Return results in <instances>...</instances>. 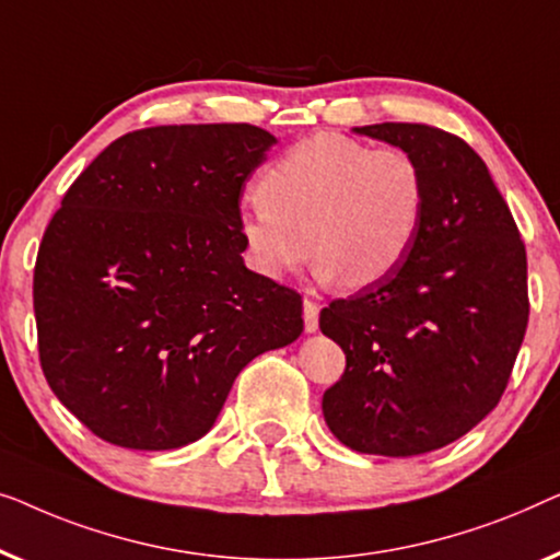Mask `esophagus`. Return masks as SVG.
Listing matches in <instances>:
<instances>
[{
  "instance_id": "34e87169",
  "label": "esophagus",
  "mask_w": 560,
  "mask_h": 560,
  "mask_svg": "<svg viewBox=\"0 0 560 560\" xmlns=\"http://www.w3.org/2000/svg\"><path fill=\"white\" fill-rule=\"evenodd\" d=\"M304 329L306 332H317L319 329V304L312 299H304Z\"/></svg>"
}]
</instances>
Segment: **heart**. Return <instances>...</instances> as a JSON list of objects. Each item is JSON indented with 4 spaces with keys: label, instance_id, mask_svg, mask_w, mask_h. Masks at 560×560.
I'll list each match as a JSON object with an SVG mask.
<instances>
[{
    "label": "heart",
    "instance_id": "heart-1",
    "mask_svg": "<svg viewBox=\"0 0 560 560\" xmlns=\"http://www.w3.org/2000/svg\"><path fill=\"white\" fill-rule=\"evenodd\" d=\"M241 215L248 264L283 279L317 256L322 279L362 289L411 254L427 212L419 162L398 147L370 149L342 133H314L281 154Z\"/></svg>",
    "mask_w": 560,
    "mask_h": 560
}]
</instances>
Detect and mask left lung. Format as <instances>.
Returning <instances> with one entry per match:
<instances>
[{
	"label": "left lung",
	"instance_id": "obj_1",
	"mask_svg": "<svg viewBox=\"0 0 560 560\" xmlns=\"http://www.w3.org/2000/svg\"><path fill=\"white\" fill-rule=\"evenodd\" d=\"M352 131L419 162L427 212L388 279L322 310V335L348 358L322 413L360 454H427L475 429L505 390L527 327L525 246L467 141L427 124Z\"/></svg>",
	"mask_w": 560,
	"mask_h": 560
}]
</instances>
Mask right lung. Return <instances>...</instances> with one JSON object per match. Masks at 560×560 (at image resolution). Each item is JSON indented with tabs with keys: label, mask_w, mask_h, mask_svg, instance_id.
<instances>
[{
	"label": "right lung",
	"mask_w": 560,
	"mask_h": 560,
	"mask_svg": "<svg viewBox=\"0 0 560 560\" xmlns=\"http://www.w3.org/2000/svg\"><path fill=\"white\" fill-rule=\"evenodd\" d=\"M273 144L250 124L131 131L47 225L33 287L43 373L108 444H192L241 370L302 335V296L241 256L243 185Z\"/></svg>",
	"instance_id": "obj_1"
}]
</instances>
